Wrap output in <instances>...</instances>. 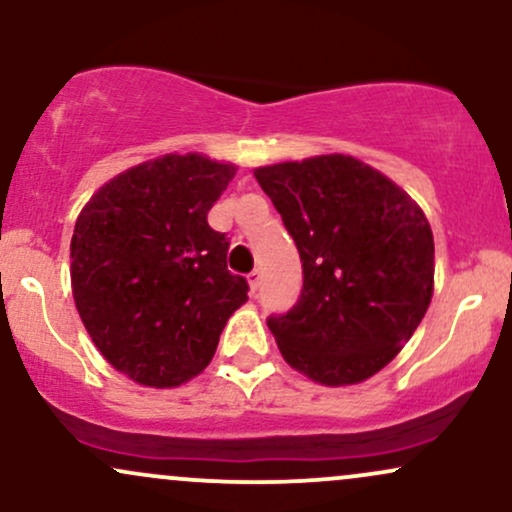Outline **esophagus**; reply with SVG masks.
I'll return each mask as SVG.
<instances>
[{
    "instance_id": "34e87169",
    "label": "esophagus",
    "mask_w": 512,
    "mask_h": 512,
    "mask_svg": "<svg viewBox=\"0 0 512 512\" xmlns=\"http://www.w3.org/2000/svg\"><path fill=\"white\" fill-rule=\"evenodd\" d=\"M248 281H250V291H252V293L260 289V284H262V272H260V269H255V272H250Z\"/></svg>"
}]
</instances>
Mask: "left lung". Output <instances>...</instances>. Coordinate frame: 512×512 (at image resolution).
<instances>
[{"instance_id": "8db88e82", "label": "left lung", "mask_w": 512, "mask_h": 512, "mask_svg": "<svg viewBox=\"0 0 512 512\" xmlns=\"http://www.w3.org/2000/svg\"><path fill=\"white\" fill-rule=\"evenodd\" d=\"M303 262L289 313L269 315L281 356L322 385H354L402 351L433 296V233L402 187L354 156L255 170Z\"/></svg>"}]
</instances>
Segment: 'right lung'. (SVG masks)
Segmentation results:
<instances>
[{
    "instance_id": "1",
    "label": "right lung",
    "mask_w": 512,
    "mask_h": 512,
    "mask_svg": "<svg viewBox=\"0 0 512 512\" xmlns=\"http://www.w3.org/2000/svg\"><path fill=\"white\" fill-rule=\"evenodd\" d=\"M233 163L168 154L105 182L76 219L72 291L86 332L134 383L175 387L202 373L248 281L207 223Z\"/></svg>"
}]
</instances>
